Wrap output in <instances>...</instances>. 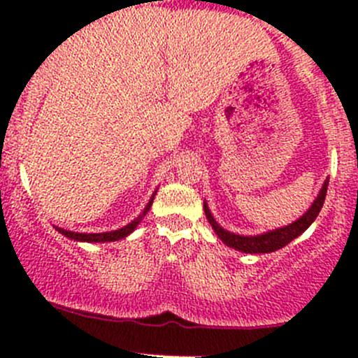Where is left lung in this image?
Returning <instances> with one entry per match:
<instances>
[{"label": "left lung", "mask_w": 358, "mask_h": 358, "mask_svg": "<svg viewBox=\"0 0 358 358\" xmlns=\"http://www.w3.org/2000/svg\"><path fill=\"white\" fill-rule=\"evenodd\" d=\"M327 185H329V178L324 182L317 199L313 201V204L310 206V209L301 216V218H298L296 222L289 223V225L282 227V229L270 230V232L262 234V236H237V234H232L229 232V230L222 229V227L218 225V222L213 218L206 201H204V213L209 225H211L213 230L216 232V236H218L229 248L237 249V251L241 252H251V255H258V252H272V251H277V249L287 246L291 241H294L296 237L301 236V234L312 225L313 220L319 216L320 209H322L324 201H326Z\"/></svg>", "instance_id": "obj_1"}]
</instances>
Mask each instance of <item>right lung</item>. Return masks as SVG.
<instances>
[{
	"mask_svg": "<svg viewBox=\"0 0 358 358\" xmlns=\"http://www.w3.org/2000/svg\"><path fill=\"white\" fill-rule=\"evenodd\" d=\"M154 196H156V192L152 194V197H150L149 204H147L145 209H143V211L140 213L138 218H135L131 223H128V225H126V227H122V229L110 230V232H102V234H79V232H71V230L59 229V227H55V229L59 230V232L62 234V236L69 237V239L79 241V243H112V241L124 239L126 236H129V234H131L133 230H135L136 227H138V223L142 222L143 216L147 215V211H149L150 206H152V202H154Z\"/></svg>",
	"mask_w": 358,
	"mask_h": 358,
	"instance_id": "1",
	"label": "right lung"
}]
</instances>
